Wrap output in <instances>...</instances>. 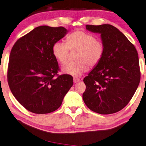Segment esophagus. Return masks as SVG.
<instances>
[{"mask_svg": "<svg viewBox=\"0 0 146 146\" xmlns=\"http://www.w3.org/2000/svg\"><path fill=\"white\" fill-rule=\"evenodd\" d=\"M80 80H81V79L79 78H77V77H74V78H73V82H74V83H75V84L80 82Z\"/></svg>", "mask_w": 146, "mask_h": 146, "instance_id": "34e87169", "label": "esophagus"}]
</instances>
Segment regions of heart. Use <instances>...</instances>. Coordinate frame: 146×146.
<instances>
[{
  "instance_id": "obj_1",
  "label": "heart",
  "mask_w": 146,
  "mask_h": 146,
  "mask_svg": "<svg viewBox=\"0 0 146 146\" xmlns=\"http://www.w3.org/2000/svg\"><path fill=\"white\" fill-rule=\"evenodd\" d=\"M66 43L56 42L52 46V54L60 63L68 61L70 50L76 52V62L62 66V72L73 76L82 75L88 69L101 61L104 55V46L101 40L96 39L92 34L83 31H76L67 37Z\"/></svg>"
}]
</instances>
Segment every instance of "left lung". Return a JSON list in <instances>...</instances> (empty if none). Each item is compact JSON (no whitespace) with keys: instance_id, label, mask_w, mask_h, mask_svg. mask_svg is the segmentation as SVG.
I'll list each match as a JSON object with an SVG mask.
<instances>
[{"instance_id":"8db88e82","label":"left lung","mask_w":146,"mask_h":146,"mask_svg":"<svg viewBox=\"0 0 146 146\" xmlns=\"http://www.w3.org/2000/svg\"><path fill=\"white\" fill-rule=\"evenodd\" d=\"M86 29L101 35L104 50L101 61L84 79L86 90L83 99L96 113H116L128 104L139 86L138 53L124 34L112 25H87Z\"/></svg>"}]
</instances>
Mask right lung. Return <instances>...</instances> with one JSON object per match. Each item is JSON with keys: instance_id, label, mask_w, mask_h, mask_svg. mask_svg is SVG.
Segmentation results:
<instances>
[{"instance_id": "add662e5", "label": "right lung", "mask_w": 146, "mask_h": 146, "mask_svg": "<svg viewBox=\"0 0 146 146\" xmlns=\"http://www.w3.org/2000/svg\"><path fill=\"white\" fill-rule=\"evenodd\" d=\"M65 28L40 26L14 44L11 51L7 80L18 101L27 110L47 114L61 106L72 87L73 77H56L59 70L52 46L66 35Z\"/></svg>"}]
</instances>
